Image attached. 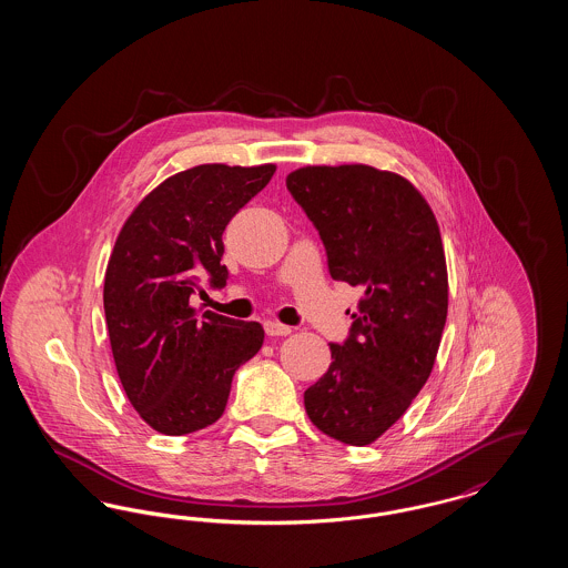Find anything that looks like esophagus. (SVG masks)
Masks as SVG:
<instances>
[{"mask_svg": "<svg viewBox=\"0 0 568 568\" xmlns=\"http://www.w3.org/2000/svg\"><path fill=\"white\" fill-rule=\"evenodd\" d=\"M264 329L268 336H290L292 334L290 325L278 324V322H266Z\"/></svg>", "mask_w": 568, "mask_h": 568, "instance_id": "obj_1", "label": "esophagus"}]
</instances>
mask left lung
<instances>
[{
    "label": "left lung",
    "mask_w": 568,
    "mask_h": 568,
    "mask_svg": "<svg viewBox=\"0 0 568 568\" xmlns=\"http://www.w3.org/2000/svg\"><path fill=\"white\" fill-rule=\"evenodd\" d=\"M287 190L320 230L334 281L359 287L352 336L304 392L308 419L355 447L387 433L426 385L449 283L430 204L405 176L366 163L304 165Z\"/></svg>",
    "instance_id": "left-lung-1"
}]
</instances>
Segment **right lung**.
I'll use <instances>...</instances> for the list:
<instances>
[{
  "mask_svg": "<svg viewBox=\"0 0 568 568\" xmlns=\"http://www.w3.org/2000/svg\"><path fill=\"white\" fill-rule=\"evenodd\" d=\"M276 165L202 163L168 176L125 219L104 276V313L121 385L138 415L168 436L223 415L232 377L264 345V327L190 297L223 287V230L271 183Z\"/></svg>",
  "mask_w": 568,
  "mask_h": 568,
  "instance_id": "add662e5",
  "label": "right lung"
}]
</instances>
